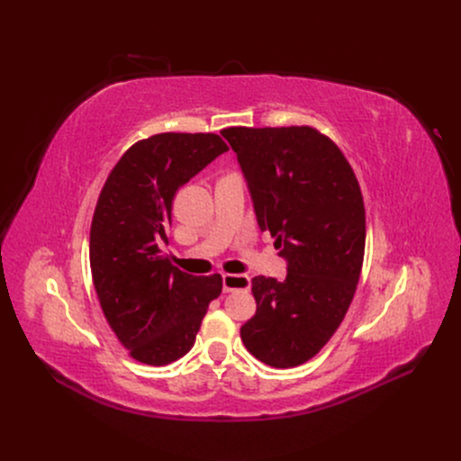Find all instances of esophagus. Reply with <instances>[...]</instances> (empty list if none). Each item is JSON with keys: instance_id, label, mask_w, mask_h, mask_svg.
<instances>
[{"instance_id": "1", "label": "esophagus", "mask_w": 461, "mask_h": 461, "mask_svg": "<svg viewBox=\"0 0 461 461\" xmlns=\"http://www.w3.org/2000/svg\"><path fill=\"white\" fill-rule=\"evenodd\" d=\"M251 287V279L246 274H223V291H248Z\"/></svg>"}]
</instances>
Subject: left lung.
<instances>
[{
	"instance_id": "8db88e82",
	"label": "left lung",
	"mask_w": 461,
	"mask_h": 461,
	"mask_svg": "<svg viewBox=\"0 0 461 461\" xmlns=\"http://www.w3.org/2000/svg\"><path fill=\"white\" fill-rule=\"evenodd\" d=\"M260 230L276 238L287 277L257 276L255 315L240 328L272 367L313 358L339 328L362 272L366 210L353 167L310 125L227 127Z\"/></svg>"
}]
</instances>
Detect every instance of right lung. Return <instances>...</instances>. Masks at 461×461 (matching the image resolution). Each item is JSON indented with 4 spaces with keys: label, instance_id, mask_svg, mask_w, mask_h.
<instances>
[{
    "label": "right lung",
    "instance_id": "add662e5",
    "mask_svg": "<svg viewBox=\"0 0 461 461\" xmlns=\"http://www.w3.org/2000/svg\"><path fill=\"white\" fill-rule=\"evenodd\" d=\"M229 146L215 133H159L131 146L108 174L90 230V267L101 310L135 360L167 366L187 355L219 274L172 267L168 244L176 191Z\"/></svg>",
    "mask_w": 461,
    "mask_h": 461
}]
</instances>
